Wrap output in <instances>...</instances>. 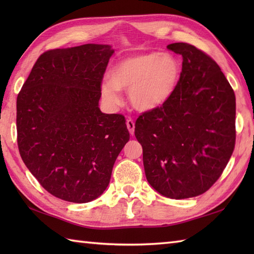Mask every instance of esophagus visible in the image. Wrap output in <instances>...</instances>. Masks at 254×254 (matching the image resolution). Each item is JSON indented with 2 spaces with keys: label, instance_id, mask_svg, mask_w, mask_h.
<instances>
[{
  "label": "esophagus",
  "instance_id": "obj_1",
  "mask_svg": "<svg viewBox=\"0 0 254 254\" xmlns=\"http://www.w3.org/2000/svg\"><path fill=\"white\" fill-rule=\"evenodd\" d=\"M127 127L128 128V132H130L131 135L134 134V128H135V124H134V121L132 119H127Z\"/></svg>",
  "mask_w": 254,
  "mask_h": 254
}]
</instances>
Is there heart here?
Returning <instances> with one entry per match:
<instances>
[{
    "label": "heart",
    "instance_id": "b5f03b06",
    "mask_svg": "<svg viewBox=\"0 0 254 254\" xmlns=\"http://www.w3.org/2000/svg\"><path fill=\"white\" fill-rule=\"evenodd\" d=\"M181 64L169 53L135 55L117 62L110 79L101 84L102 98L111 107L121 104L120 90L128 89L131 104L137 110H154L165 105L177 89Z\"/></svg>",
    "mask_w": 254,
    "mask_h": 254
}]
</instances>
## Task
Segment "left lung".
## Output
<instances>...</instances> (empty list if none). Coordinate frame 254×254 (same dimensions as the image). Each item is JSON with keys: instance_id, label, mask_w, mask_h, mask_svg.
<instances>
[{"instance_id": "obj_1", "label": "left lung", "mask_w": 254, "mask_h": 254, "mask_svg": "<svg viewBox=\"0 0 254 254\" xmlns=\"http://www.w3.org/2000/svg\"><path fill=\"white\" fill-rule=\"evenodd\" d=\"M167 49L182 56L179 84L171 98L135 122L148 183L170 198L206 192L233 155L236 96L218 64L186 42Z\"/></svg>"}]
</instances>
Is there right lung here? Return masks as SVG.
<instances>
[{"label":"right lung","mask_w":254,"mask_h":254,"mask_svg":"<svg viewBox=\"0 0 254 254\" xmlns=\"http://www.w3.org/2000/svg\"><path fill=\"white\" fill-rule=\"evenodd\" d=\"M113 50L87 44L42 53L17 96L20 157L53 196L87 203L110 182L128 139L126 118L98 107Z\"/></svg>","instance_id":"1"}]
</instances>
